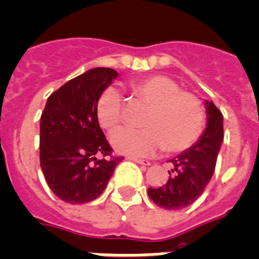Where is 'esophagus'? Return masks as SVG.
Returning a JSON list of instances; mask_svg holds the SVG:
<instances>
[{"label":"esophagus","instance_id":"esophagus-1","mask_svg":"<svg viewBox=\"0 0 259 259\" xmlns=\"http://www.w3.org/2000/svg\"><path fill=\"white\" fill-rule=\"evenodd\" d=\"M128 159H130V160H132V161H135V163H138V164H142V165H145V166L151 165V163H149L148 160L138 159V157H128Z\"/></svg>","mask_w":259,"mask_h":259}]
</instances>
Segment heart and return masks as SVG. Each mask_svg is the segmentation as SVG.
<instances>
[{
	"label": "heart",
	"mask_w": 259,
	"mask_h": 259,
	"mask_svg": "<svg viewBox=\"0 0 259 259\" xmlns=\"http://www.w3.org/2000/svg\"><path fill=\"white\" fill-rule=\"evenodd\" d=\"M136 98L148 103L143 128H119L111 135L116 152L131 157L151 156L165 145L169 152L185 151L197 142L205 124V112L200 100L181 91L173 79L149 75L131 83ZM96 119L100 127L112 131L123 117V100L117 90H104L96 102Z\"/></svg>",
	"instance_id": "b5f03b06"
}]
</instances>
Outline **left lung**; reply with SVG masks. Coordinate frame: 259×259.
I'll return each instance as SVG.
<instances>
[{
    "mask_svg": "<svg viewBox=\"0 0 259 259\" xmlns=\"http://www.w3.org/2000/svg\"><path fill=\"white\" fill-rule=\"evenodd\" d=\"M206 128L197 143L170 159L172 169L163 187L148 188L149 198L168 210H177L193 204L214 173L217 156L224 140V116L213 102L205 100Z\"/></svg>",
    "mask_w": 259,
    "mask_h": 259,
    "instance_id": "left-lung-1",
    "label": "left lung"
}]
</instances>
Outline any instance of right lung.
<instances>
[{
    "label": "right lung",
    "instance_id": "obj_1",
    "mask_svg": "<svg viewBox=\"0 0 259 259\" xmlns=\"http://www.w3.org/2000/svg\"><path fill=\"white\" fill-rule=\"evenodd\" d=\"M116 78L114 68H91L65 83L46 102L40 116V168L62 201L84 204L99 197L115 166L124 159L111 155L95 112L99 96Z\"/></svg>",
    "mask_w": 259,
    "mask_h": 259
}]
</instances>
